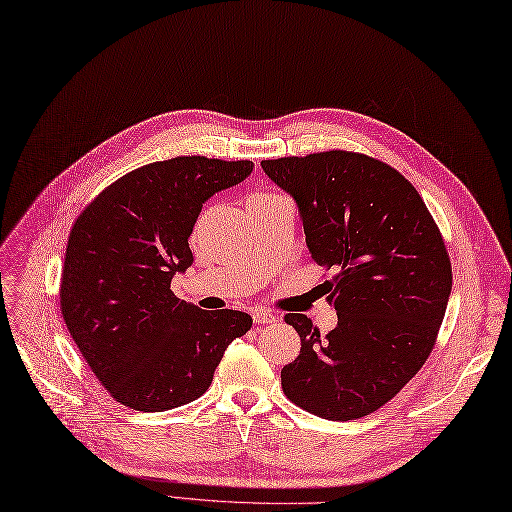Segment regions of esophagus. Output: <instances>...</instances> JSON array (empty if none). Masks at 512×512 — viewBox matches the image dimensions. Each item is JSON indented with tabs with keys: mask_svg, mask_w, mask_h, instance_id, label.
Returning a JSON list of instances; mask_svg holds the SVG:
<instances>
[{
	"mask_svg": "<svg viewBox=\"0 0 512 512\" xmlns=\"http://www.w3.org/2000/svg\"><path fill=\"white\" fill-rule=\"evenodd\" d=\"M274 320H276V316L268 310H253V323L255 325H270V323H274Z\"/></svg>",
	"mask_w": 512,
	"mask_h": 512,
	"instance_id": "1",
	"label": "esophagus"
}]
</instances>
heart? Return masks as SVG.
<instances>
[{"label":"heart","instance_id":"heart-1","mask_svg":"<svg viewBox=\"0 0 512 512\" xmlns=\"http://www.w3.org/2000/svg\"><path fill=\"white\" fill-rule=\"evenodd\" d=\"M268 196H272V194H255V196H251V200H257V198H268Z\"/></svg>","mask_w":512,"mask_h":512}]
</instances>
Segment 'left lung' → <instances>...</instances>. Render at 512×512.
I'll return each instance as SVG.
<instances>
[{
  "label": "left lung",
  "mask_w": 512,
  "mask_h": 512,
  "mask_svg": "<svg viewBox=\"0 0 512 512\" xmlns=\"http://www.w3.org/2000/svg\"><path fill=\"white\" fill-rule=\"evenodd\" d=\"M297 206L337 327L320 335L304 314L280 371L282 390L318 418L348 422L386 405L430 356L451 293V261L422 196L390 164L331 149L261 160Z\"/></svg>",
  "instance_id": "8db88e82"
}]
</instances>
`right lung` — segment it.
I'll return each instance as SVG.
<instances>
[{
  "label": "right lung",
  "instance_id": "add662e5",
  "mask_svg": "<svg viewBox=\"0 0 512 512\" xmlns=\"http://www.w3.org/2000/svg\"><path fill=\"white\" fill-rule=\"evenodd\" d=\"M251 160L177 156L145 164L73 221L61 314L88 367L118 403L166 411L202 396L225 348L251 329L238 310H198L173 291L192 266L202 204L251 175Z\"/></svg>",
  "mask_w": 512,
  "mask_h": 512
}]
</instances>
